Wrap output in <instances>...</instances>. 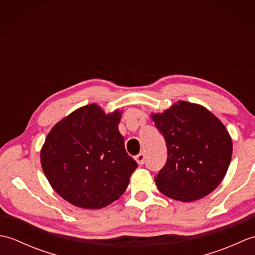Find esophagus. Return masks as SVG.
Instances as JSON below:
<instances>
[{
  "instance_id": "esophagus-1",
  "label": "esophagus",
  "mask_w": 255,
  "mask_h": 255,
  "mask_svg": "<svg viewBox=\"0 0 255 255\" xmlns=\"http://www.w3.org/2000/svg\"><path fill=\"white\" fill-rule=\"evenodd\" d=\"M144 158H145V154L143 153V152H140L138 155H136L134 156V160L137 161V163L138 164H143V162H144Z\"/></svg>"
}]
</instances>
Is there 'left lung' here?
<instances>
[{
	"label": "left lung",
	"instance_id": "8db88e82",
	"mask_svg": "<svg viewBox=\"0 0 255 255\" xmlns=\"http://www.w3.org/2000/svg\"><path fill=\"white\" fill-rule=\"evenodd\" d=\"M151 118L167 148L166 163L154 177L159 191L184 203L207 196L231 161L232 140L225 125L206 107L185 101Z\"/></svg>",
	"mask_w": 255,
	"mask_h": 255
}]
</instances>
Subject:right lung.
Returning a JSON list of instances; mask_svg holds the SVG:
<instances>
[{
  "label": "right lung",
  "instance_id": "1",
  "mask_svg": "<svg viewBox=\"0 0 255 255\" xmlns=\"http://www.w3.org/2000/svg\"><path fill=\"white\" fill-rule=\"evenodd\" d=\"M122 113L97 104L72 112L51 128L40 151L51 187L80 208L100 209L122 196L137 169L118 130Z\"/></svg>",
  "mask_w": 255,
  "mask_h": 255
}]
</instances>
